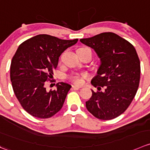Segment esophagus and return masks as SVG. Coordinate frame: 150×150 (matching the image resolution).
<instances>
[{
	"instance_id": "obj_1",
	"label": "esophagus",
	"mask_w": 150,
	"mask_h": 150,
	"mask_svg": "<svg viewBox=\"0 0 150 150\" xmlns=\"http://www.w3.org/2000/svg\"><path fill=\"white\" fill-rule=\"evenodd\" d=\"M81 88V86H80L75 85V84L72 85V88H73L74 90H78L79 88Z\"/></svg>"
}]
</instances>
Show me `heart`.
<instances>
[{
  "mask_svg": "<svg viewBox=\"0 0 150 150\" xmlns=\"http://www.w3.org/2000/svg\"><path fill=\"white\" fill-rule=\"evenodd\" d=\"M86 75H82V76H81V75H75L71 77V78H72V81L75 83H82L83 81V78H86Z\"/></svg>",
  "mask_w": 150,
  "mask_h": 150,
  "instance_id": "b5f03b06",
  "label": "heart"
}]
</instances>
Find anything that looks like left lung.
Instances as JSON below:
<instances>
[{
	"mask_svg": "<svg viewBox=\"0 0 150 150\" xmlns=\"http://www.w3.org/2000/svg\"><path fill=\"white\" fill-rule=\"evenodd\" d=\"M80 42L94 49L100 59L97 75L91 84V98L86 102L87 110L96 118L109 120L121 115L134 98L140 81V61L135 47L127 40L105 32ZM104 86L105 90L100 91Z\"/></svg>",
	"mask_w": 150,
	"mask_h": 150,
	"instance_id": "obj_1",
	"label": "left lung"
}]
</instances>
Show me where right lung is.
I'll use <instances>...</instances> for the list:
<instances>
[{"mask_svg": "<svg viewBox=\"0 0 150 150\" xmlns=\"http://www.w3.org/2000/svg\"><path fill=\"white\" fill-rule=\"evenodd\" d=\"M78 41L40 34L18 47L11 60L10 79L17 100L29 114L47 119L62 109L72 86L60 82L55 84L56 89L48 91L45 84L53 78L61 54Z\"/></svg>", "mask_w": 150, "mask_h": 150, "instance_id": "right-lung-1", "label": "right lung"}]
</instances>
